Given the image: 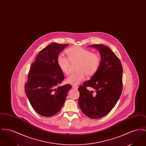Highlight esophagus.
Wrapping results in <instances>:
<instances>
[{
    "label": "esophagus",
    "mask_w": 146,
    "mask_h": 146,
    "mask_svg": "<svg viewBox=\"0 0 146 146\" xmlns=\"http://www.w3.org/2000/svg\"><path fill=\"white\" fill-rule=\"evenodd\" d=\"M72 88H73V89H75V90H77V89H78V87L76 86H73Z\"/></svg>",
    "instance_id": "esophagus-1"
}]
</instances>
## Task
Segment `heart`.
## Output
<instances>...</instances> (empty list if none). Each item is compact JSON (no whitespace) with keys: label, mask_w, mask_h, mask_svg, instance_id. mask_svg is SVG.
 Returning <instances> with one entry per match:
<instances>
[{"label":"heart","mask_w":146,"mask_h":146,"mask_svg":"<svg viewBox=\"0 0 146 146\" xmlns=\"http://www.w3.org/2000/svg\"><path fill=\"white\" fill-rule=\"evenodd\" d=\"M68 57L59 55L57 58L58 67L66 75L70 72V61L78 62L76 67L78 72L70 74L66 80V83L76 86L85 79V74L88 76L95 74L100 68L101 58L99 55L92 53L90 50L81 47H74L66 51Z\"/></svg>","instance_id":"heart-1"}]
</instances>
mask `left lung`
I'll return each mask as SVG.
<instances>
[{"label":"left lung","mask_w":146,"mask_h":146,"mask_svg":"<svg viewBox=\"0 0 146 146\" xmlns=\"http://www.w3.org/2000/svg\"><path fill=\"white\" fill-rule=\"evenodd\" d=\"M89 46L98 50L101 63L97 72L90 80L79 87L78 104L87 117L102 118L108 114L118 102L123 88V67L118 57L108 47L102 44ZM88 86L96 91H88Z\"/></svg>","instance_id":"8db88e82"}]
</instances>
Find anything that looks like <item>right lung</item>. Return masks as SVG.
<instances>
[{
    "label": "right lung",
    "instance_id": "add662e5",
    "mask_svg": "<svg viewBox=\"0 0 146 146\" xmlns=\"http://www.w3.org/2000/svg\"><path fill=\"white\" fill-rule=\"evenodd\" d=\"M68 44L53 42L41 50L32 63L25 89L35 111L44 117L55 115L62 108L70 84L58 86L64 75L57 63L60 52Z\"/></svg>",
    "mask_w": 146,
    "mask_h": 146
}]
</instances>
